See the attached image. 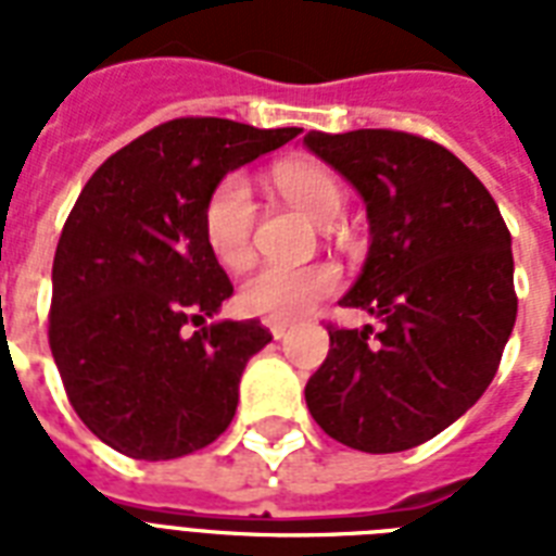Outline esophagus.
<instances>
[{
    "label": "esophagus",
    "instance_id": "obj_1",
    "mask_svg": "<svg viewBox=\"0 0 556 556\" xmlns=\"http://www.w3.org/2000/svg\"><path fill=\"white\" fill-rule=\"evenodd\" d=\"M265 326H268V331L274 334V340H282L288 334V329H291L288 323H279V320H268Z\"/></svg>",
    "mask_w": 556,
    "mask_h": 556
}]
</instances>
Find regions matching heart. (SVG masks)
<instances>
[{
	"mask_svg": "<svg viewBox=\"0 0 556 556\" xmlns=\"http://www.w3.org/2000/svg\"><path fill=\"white\" fill-rule=\"evenodd\" d=\"M274 185L296 210L314 222H331L343 210V185L331 169L312 161H288L274 173ZM253 222L256 204L248 178L230 173L210 190L201 213L204 239L210 253L225 268H242L253 253ZM340 274L329 262H312L303 268L265 265L244 279L239 288V305L262 320H296L314 305L334 294Z\"/></svg>",
	"mask_w": 556,
	"mask_h": 556,
	"instance_id": "obj_1",
	"label": "heart"
}]
</instances>
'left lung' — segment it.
Returning a JSON list of instances; mask_svg holds the SVG:
<instances>
[{"label":"left lung","mask_w":556,"mask_h":556,"mask_svg":"<svg viewBox=\"0 0 556 556\" xmlns=\"http://www.w3.org/2000/svg\"><path fill=\"white\" fill-rule=\"evenodd\" d=\"M308 150L366 201L369 256L305 383L323 432L364 453L418 447L491 387L517 320L510 233L479 178L441 143L395 129L308 132Z\"/></svg>","instance_id":"1"}]
</instances>
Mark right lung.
Wrapping results in <instances>:
<instances>
[{"label":"right lung","mask_w":556,"mask_h":556,"mask_svg":"<svg viewBox=\"0 0 556 556\" xmlns=\"http://www.w3.org/2000/svg\"><path fill=\"white\" fill-rule=\"evenodd\" d=\"M296 135L176 117L109 155L74 201L51 270L48 343L74 413L117 453L190 456L233 421L244 366L270 331L260 320L207 326L233 286L201 213L230 169Z\"/></svg>","instance_id":"obj_1"}]
</instances>
